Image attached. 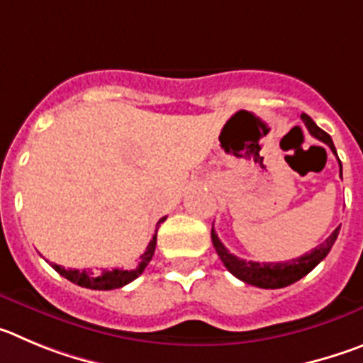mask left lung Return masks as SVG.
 I'll list each match as a JSON object with an SVG mask.
<instances>
[{
  "label": "left lung",
  "instance_id": "8db88e82",
  "mask_svg": "<svg viewBox=\"0 0 363 363\" xmlns=\"http://www.w3.org/2000/svg\"><path fill=\"white\" fill-rule=\"evenodd\" d=\"M303 125L308 126L309 133L313 137H316L318 141L325 143V145L331 148V152L336 155V148L333 145V139L329 137V133H325L324 130L316 126L315 121L309 116L302 113ZM338 164H340V175H342V162L338 159ZM340 233V226L336 228L324 242L318 244L315 250L303 253L298 259L286 260V262H251V260L238 259L235 255H231L226 250V246L220 242V238L217 237L215 230L211 228V242H213L215 251L220 257V260L224 262L226 269L230 271L231 275L237 277L238 280L250 284V286L264 287V289H279V287H286L295 284L296 280H300L302 277H306L309 271L315 269L322 260L328 257V253L331 251L333 244H335L336 237Z\"/></svg>",
  "mask_w": 363,
  "mask_h": 363
}]
</instances>
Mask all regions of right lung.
I'll return each mask as SVG.
<instances>
[{
	"label": "right lung",
	"mask_w": 363,
	"mask_h": 363,
	"mask_svg": "<svg viewBox=\"0 0 363 363\" xmlns=\"http://www.w3.org/2000/svg\"><path fill=\"white\" fill-rule=\"evenodd\" d=\"M166 217H162L161 220L157 222V230H159V224L164 222ZM157 230L153 233L152 240H150L148 247H146L145 253L141 255V262L135 269H112V271H106L103 269V273L96 275L92 273V269H65L63 266H57V264H52L57 273L61 277H65L67 280L70 282L77 284L81 287H88V289H99V291H108V289H117V287H123L126 284H130L132 280H135L137 277L141 275L145 267L148 266V262L152 260L153 253H155V244H157Z\"/></svg>",
	"instance_id": "1"
}]
</instances>
